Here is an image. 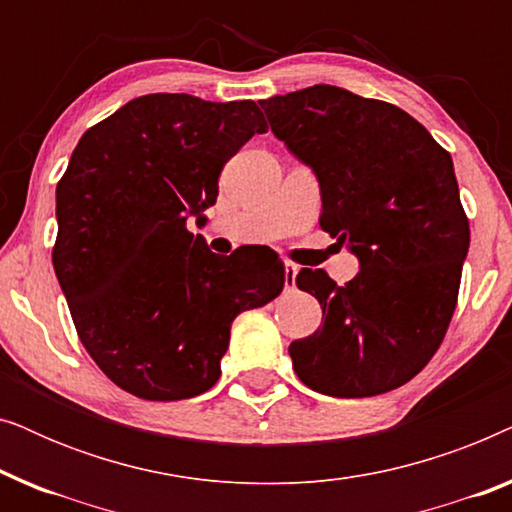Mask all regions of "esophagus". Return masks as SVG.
Returning a JSON list of instances; mask_svg holds the SVG:
<instances>
[{
	"instance_id": "obj_1",
	"label": "esophagus",
	"mask_w": 512,
	"mask_h": 512,
	"mask_svg": "<svg viewBox=\"0 0 512 512\" xmlns=\"http://www.w3.org/2000/svg\"><path fill=\"white\" fill-rule=\"evenodd\" d=\"M298 265L296 263H284V286L286 291L296 289V277H298Z\"/></svg>"
}]
</instances>
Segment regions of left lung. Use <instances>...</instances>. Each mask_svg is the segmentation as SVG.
<instances>
[{
  "mask_svg": "<svg viewBox=\"0 0 512 512\" xmlns=\"http://www.w3.org/2000/svg\"><path fill=\"white\" fill-rule=\"evenodd\" d=\"M261 107L319 181L321 228L361 268L345 286L324 270L298 272L321 326L291 342L293 370L335 398L401 387L445 338L471 242L450 153L403 109L326 83Z\"/></svg>",
  "mask_w": 512,
  "mask_h": 512,
  "instance_id": "1",
  "label": "left lung"
}]
</instances>
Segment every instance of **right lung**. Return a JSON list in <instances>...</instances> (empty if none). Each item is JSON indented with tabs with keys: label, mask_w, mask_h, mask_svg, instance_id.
I'll use <instances>...</instances> for the list:
<instances>
[{
	"label": "right lung",
	"mask_w": 512,
	"mask_h": 512,
	"mask_svg": "<svg viewBox=\"0 0 512 512\" xmlns=\"http://www.w3.org/2000/svg\"><path fill=\"white\" fill-rule=\"evenodd\" d=\"M256 102L142 95L83 132L55 191L53 268L102 373L146 401L212 389L233 319L284 289L272 251L212 254L205 223L223 165L265 132Z\"/></svg>",
	"instance_id": "right-lung-1"
}]
</instances>
